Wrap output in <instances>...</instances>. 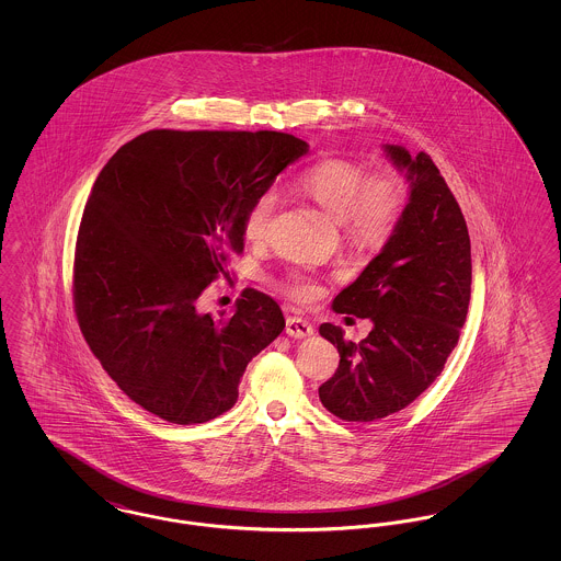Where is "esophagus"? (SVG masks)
Returning <instances> with one entry per match:
<instances>
[{"instance_id":"esophagus-1","label":"esophagus","mask_w":561,"mask_h":561,"mask_svg":"<svg viewBox=\"0 0 561 561\" xmlns=\"http://www.w3.org/2000/svg\"><path fill=\"white\" fill-rule=\"evenodd\" d=\"M286 334L293 336V339H307V336L313 334V325L309 321L302 320V318L293 316V318L286 320Z\"/></svg>"}]
</instances>
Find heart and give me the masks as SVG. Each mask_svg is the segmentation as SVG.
<instances>
[{
	"label": "heart",
	"instance_id": "heart-1",
	"mask_svg": "<svg viewBox=\"0 0 561 561\" xmlns=\"http://www.w3.org/2000/svg\"><path fill=\"white\" fill-rule=\"evenodd\" d=\"M294 188L316 202L323 213L345 229L348 241L359 248H380L396 233L405 208V187L398 176L378 172L366 176L359 163L328 158L302 170ZM277 206L273 191L261 193L243 214V238L261 243ZM275 286L296 302H309L320 294L318 282L300 271L288 268Z\"/></svg>",
	"mask_w": 561,
	"mask_h": 561
}]
</instances>
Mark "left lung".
<instances>
[{
  "instance_id": "obj_1",
  "label": "left lung",
  "mask_w": 561,
  "mask_h": 561,
  "mask_svg": "<svg viewBox=\"0 0 561 561\" xmlns=\"http://www.w3.org/2000/svg\"><path fill=\"white\" fill-rule=\"evenodd\" d=\"M382 149L405 172L408 204L396 233L332 302L336 313L368 318L373 330L351 343L343 328L320 325L341 355L320 400L348 423L396 414L427 389L458 343L471 298V241L453 191L427 153Z\"/></svg>"
}]
</instances>
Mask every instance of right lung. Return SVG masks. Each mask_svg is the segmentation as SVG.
Listing matches in <instances>:
<instances>
[{
	"mask_svg": "<svg viewBox=\"0 0 561 561\" xmlns=\"http://www.w3.org/2000/svg\"><path fill=\"white\" fill-rule=\"evenodd\" d=\"M293 134L149 130L117 149L81 216L73 300L85 343L140 408L174 425L231 410L248 362L286 328L243 290L233 316L197 298L243 252V214L307 156Z\"/></svg>",
	"mask_w": 561,
	"mask_h": 561,
	"instance_id": "obj_1",
	"label": "right lung"
}]
</instances>
